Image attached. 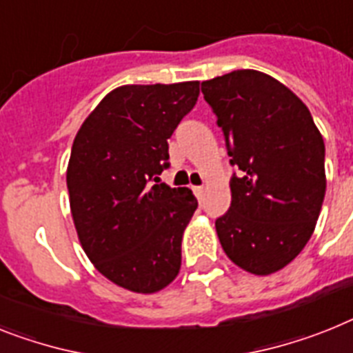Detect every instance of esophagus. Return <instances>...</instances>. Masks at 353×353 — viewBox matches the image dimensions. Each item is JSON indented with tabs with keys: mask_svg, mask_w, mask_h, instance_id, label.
Listing matches in <instances>:
<instances>
[{
	"mask_svg": "<svg viewBox=\"0 0 353 353\" xmlns=\"http://www.w3.org/2000/svg\"><path fill=\"white\" fill-rule=\"evenodd\" d=\"M192 190H194V194H195V197H197V199H203V195H204V188L203 186H194V188H192Z\"/></svg>",
	"mask_w": 353,
	"mask_h": 353,
	"instance_id": "esophagus-1",
	"label": "esophagus"
}]
</instances>
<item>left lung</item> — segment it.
<instances>
[{
    "label": "left lung",
    "instance_id": "8db88e82",
    "mask_svg": "<svg viewBox=\"0 0 353 353\" xmlns=\"http://www.w3.org/2000/svg\"><path fill=\"white\" fill-rule=\"evenodd\" d=\"M201 91L241 170L232 206L215 221L219 241L235 265L268 276L312 236L327 190L325 141L307 105L268 73L236 70Z\"/></svg>",
    "mask_w": 353,
    "mask_h": 353
}]
</instances>
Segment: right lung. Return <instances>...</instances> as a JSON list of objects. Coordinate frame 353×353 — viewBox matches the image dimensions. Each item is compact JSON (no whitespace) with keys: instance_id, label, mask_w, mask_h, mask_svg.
Segmentation results:
<instances>
[{"instance_id":"right-lung-1","label":"right lung","mask_w":353,"mask_h":353,"mask_svg":"<svg viewBox=\"0 0 353 353\" xmlns=\"http://www.w3.org/2000/svg\"><path fill=\"white\" fill-rule=\"evenodd\" d=\"M199 97V81L127 84L85 118L66 170L70 208L88 259L131 292L154 294L181 269L183 232L197 210L190 188L159 182L168 138Z\"/></svg>"}]
</instances>
